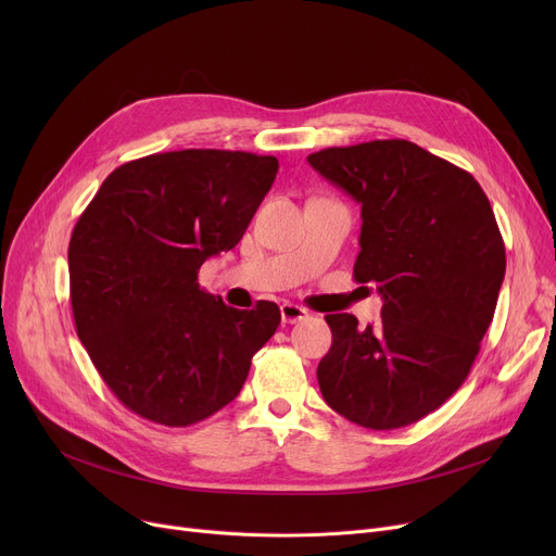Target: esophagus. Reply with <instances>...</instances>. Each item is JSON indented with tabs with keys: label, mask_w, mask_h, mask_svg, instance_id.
Masks as SVG:
<instances>
[{
	"label": "esophagus",
	"mask_w": 556,
	"mask_h": 556,
	"mask_svg": "<svg viewBox=\"0 0 556 556\" xmlns=\"http://www.w3.org/2000/svg\"><path fill=\"white\" fill-rule=\"evenodd\" d=\"M308 317V311L304 306H298V304H290V302H283L281 304V319L286 325H298L302 323V319Z\"/></svg>",
	"instance_id": "34e87169"
}]
</instances>
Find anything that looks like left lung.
Instances as JSON below:
<instances>
[{"instance_id": "8db88e82", "label": "left lung", "mask_w": 556, "mask_h": 556, "mask_svg": "<svg viewBox=\"0 0 556 556\" xmlns=\"http://www.w3.org/2000/svg\"><path fill=\"white\" fill-rule=\"evenodd\" d=\"M361 202L358 283L383 295L381 323L327 315L331 349L317 383L338 415L371 430L434 413L469 376L505 279V243L489 198L464 170L405 139L308 155Z\"/></svg>"}]
</instances>
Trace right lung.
<instances>
[{
    "label": "right lung",
    "instance_id": "1",
    "mask_svg": "<svg viewBox=\"0 0 556 556\" xmlns=\"http://www.w3.org/2000/svg\"><path fill=\"white\" fill-rule=\"evenodd\" d=\"M277 168L243 151L146 155L114 168L80 214L67 250L76 333L130 413L185 428L241 392L279 306L231 308L198 270L243 239Z\"/></svg>",
    "mask_w": 556,
    "mask_h": 556
}]
</instances>
